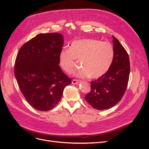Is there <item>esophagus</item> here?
Returning a JSON list of instances; mask_svg holds the SVG:
<instances>
[{"mask_svg":"<svg viewBox=\"0 0 149 149\" xmlns=\"http://www.w3.org/2000/svg\"><path fill=\"white\" fill-rule=\"evenodd\" d=\"M79 83V80H78V79H73V81H72V84H78Z\"/></svg>","mask_w":149,"mask_h":149,"instance_id":"obj_1","label":"esophagus"}]
</instances>
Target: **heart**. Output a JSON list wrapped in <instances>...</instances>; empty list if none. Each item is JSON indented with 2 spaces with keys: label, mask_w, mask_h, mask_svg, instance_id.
<instances>
[{
  "label": "heart",
  "mask_w": 149,
  "mask_h": 149,
  "mask_svg": "<svg viewBox=\"0 0 149 149\" xmlns=\"http://www.w3.org/2000/svg\"><path fill=\"white\" fill-rule=\"evenodd\" d=\"M114 56V49L109 42L95 39H80L72 42L68 50L63 49L58 61L61 68L66 73L73 70L75 60H81L80 70L74 76L85 78L101 77L109 70Z\"/></svg>",
  "instance_id": "b5f03b06"
}]
</instances>
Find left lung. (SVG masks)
<instances>
[{"label": "left lung", "mask_w": 149, "mask_h": 149, "mask_svg": "<svg viewBox=\"0 0 149 149\" xmlns=\"http://www.w3.org/2000/svg\"><path fill=\"white\" fill-rule=\"evenodd\" d=\"M112 37L114 49L112 63L106 74L91 82V91L85 96L89 105L98 110L109 109L119 102L129 81V55L119 40Z\"/></svg>", "instance_id": "left-lung-1"}]
</instances>
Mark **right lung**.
<instances>
[{
	"instance_id": "obj_1",
	"label": "right lung",
	"mask_w": 149,
	"mask_h": 149,
	"mask_svg": "<svg viewBox=\"0 0 149 149\" xmlns=\"http://www.w3.org/2000/svg\"><path fill=\"white\" fill-rule=\"evenodd\" d=\"M63 43L60 33H40L25 43L17 54L15 76L25 100L35 109H52L71 83L59 66Z\"/></svg>"
}]
</instances>
